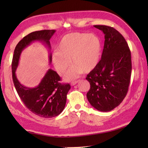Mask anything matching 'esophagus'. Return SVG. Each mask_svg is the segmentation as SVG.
I'll return each mask as SVG.
<instances>
[{"mask_svg":"<svg viewBox=\"0 0 148 148\" xmlns=\"http://www.w3.org/2000/svg\"><path fill=\"white\" fill-rule=\"evenodd\" d=\"M79 80H77V81H72L71 83V86H74V85H76V83H77L78 82H79Z\"/></svg>","mask_w":148,"mask_h":148,"instance_id":"obj_1","label":"esophagus"}]
</instances>
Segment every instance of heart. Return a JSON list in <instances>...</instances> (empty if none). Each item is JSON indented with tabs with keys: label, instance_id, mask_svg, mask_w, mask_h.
I'll use <instances>...</instances> for the list:
<instances>
[{
	"label": "heart",
	"instance_id": "heart-1",
	"mask_svg": "<svg viewBox=\"0 0 148 148\" xmlns=\"http://www.w3.org/2000/svg\"><path fill=\"white\" fill-rule=\"evenodd\" d=\"M57 52L52 55V61L58 73L64 74L74 65L65 77L71 81L81 72L89 73L99 65L101 56L102 44L99 37L93 34L74 32L64 36L60 40Z\"/></svg>",
	"mask_w": 148,
	"mask_h": 148
}]
</instances>
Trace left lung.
Listing matches in <instances>:
<instances>
[{
	"label": "left lung",
	"mask_w": 148,
	"mask_h": 148,
	"mask_svg": "<svg viewBox=\"0 0 148 148\" xmlns=\"http://www.w3.org/2000/svg\"><path fill=\"white\" fill-rule=\"evenodd\" d=\"M104 34V46L97 67L87 75L90 89L88 100L94 108L108 112L123 100L130 84L132 61L128 44L113 27L94 25Z\"/></svg>",
	"instance_id": "1"
}]
</instances>
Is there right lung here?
I'll list each match as a JSON object with an SVG mask.
<instances>
[{"instance_id":"add662e5","label":"right lung","mask_w":148,"mask_h":148,"mask_svg":"<svg viewBox=\"0 0 148 148\" xmlns=\"http://www.w3.org/2000/svg\"><path fill=\"white\" fill-rule=\"evenodd\" d=\"M55 30H43L33 32L24 37L16 46L12 61V80L16 92L21 101L31 112L42 118H49L58 116L64 110L67 95L71 86L69 83H60V77L51 69H48L39 85L35 88H28L21 84L16 76V70L22 51L36 40L45 44L50 49L49 40ZM52 56H49L51 64Z\"/></svg>"}]
</instances>
